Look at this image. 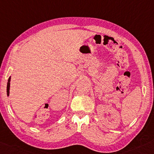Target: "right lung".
Returning a JSON list of instances; mask_svg holds the SVG:
<instances>
[{"instance_id": "add662e5", "label": "right lung", "mask_w": 154, "mask_h": 154, "mask_svg": "<svg viewBox=\"0 0 154 154\" xmlns=\"http://www.w3.org/2000/svg\"><path fill=\"white\" fill-rule=\"evenodd\" d=\"M10 81H11V76L9 78V80H8V82H7V96H9Z\"/></svg>"}]
</instances>
